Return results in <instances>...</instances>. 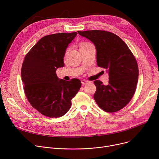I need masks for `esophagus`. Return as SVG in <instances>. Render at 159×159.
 <instances>
[{
	"label": "esophagus",
	"mask_w": 159,
	"mask_h": 159,
	"mask_svg": "<svg viewBox=\"0 0 159 159\" xmlns=\"http://www.w3.org/2000/svg\"><path fill=\"white\" fill-rule=\"evenodd\" d=\"M81 83H82V84H83V85H86V84H89V82L86 80H82Z\"/></svg>",
	"instance_id": "esophagus-1"
}]
</instances>
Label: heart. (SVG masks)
I'll list each match as a JSON object with an SVG mask.
<instances>
[{
	"label": "heart",
	"mask_w": 159,
	"mask_h": 159,
	"mask_svg": "<svg viewBox=\"0 0 159 159\" xmlns=\"http://www.w3.org/2000/svg\"><path fill=\"white\" fill-rule=\"evenodd\" d=\"M88 44H89V43H82L80 44V47H83V46H87Z\"/></svg>",
	"instance_id": "heart-1"
}]
</instances>
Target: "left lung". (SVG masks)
<instances>
[{"mask_svg": "<svg viewBox=\"0 0 159 159\" xmlns=\"http://www.w3.org/2000/svg\"><path fill=\"white\" fill-rule=\"evenodd\" d=\"M94 44L98 67L109 75L107 86L95 80L94 99L106 112L113 113L126 106L135 93L139 78L138 64L126 44L117 35L101 30L78 31Z\"/></svg>", "mask_w": 159, "mask_h": 159, "instance_id": "left-lung-1", "label": "left lung"}]
</instances>
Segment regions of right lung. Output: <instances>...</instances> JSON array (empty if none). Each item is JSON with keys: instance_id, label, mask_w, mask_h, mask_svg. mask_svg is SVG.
<instances>
[{"instance_id": "add662e5", "label": "right lung", "mask_w": 159, "mask_h": 159, "mask_svg": "<svg viewBox=\"0 0 159 159\" xmlns=\"http://www.w3.org/2000/svg\"><path fill=\"white\" fill-rule=\"evenodd\" d=\"M77 33H55L40 39L24 58L21 77L31 105L43 115L57 118L71 107V99L81 86L77 79L58 78L56 71L64 66L66 48Z\"/></svg>"}]
</instances>
